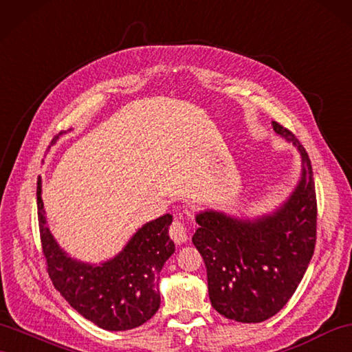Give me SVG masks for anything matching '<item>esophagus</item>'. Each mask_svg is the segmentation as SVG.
I'll list each match as a JSON object with an SVG mask.
<instances>
[{"label": "esophagus", "mask_w": 352, "mask_h": 352, "mask_svg": "<svg viewBox=\"0 0 352 352\" xmlns=\"http://www.w3.org/2000/svg\"><path fill=\"white\" fill-rule=\"evenodd\" d=\"M168 234H170L171 241H173L177 245L185 243L188 241L186 227L184 226V222H181L179 219H175L173 222H171L170 230H168Z\"/></svg>", "instance_id": "esophagus-1"}]
</instances>
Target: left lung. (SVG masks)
<instances>
[{"label": "left lung", "mask_w": 352, "mask_h": 352, "mask_svg": "<svg viewBox=\"0 0 352 352\" xmlns=\"http://www.w3.org/2000/svg\"><path fill=\"white\" fill-rule=\"evenodd\" d=\"M273 130L302 155V177L289 199L269 215L239 219L224 212L197 213L192 243L208 272L213 309L237 322H261L294 294L315 250L316 194L311 160L296 135Z\"/></svg>", "instance_id": "8db88e82"}]
</instances>
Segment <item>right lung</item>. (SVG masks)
I'll list each match as a JSON object with an SVG mask.
<instances>
[{
  "mask_svg": "<svg viewBox=\"0 0 352 352\" xmlns=\"http://www.w3.org/2000/svg\"><path fill=\"white\" fill-rule=\"evenodd\" d=\"M37 212L49 276L83 318L100 329L122 331L139 327L157 314L161 302L160 272L175 252V243L168 237V227L173 221L170 213L137 230L115 258L94 265L73 260L56 243L45 217L40 179Z\"/></svg>",
  "mask_w": 352,
  "mask_h": 352,
  "instance_id": "1",
  "label": "right lung"
}]
</instances>
